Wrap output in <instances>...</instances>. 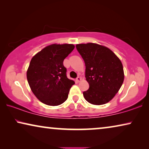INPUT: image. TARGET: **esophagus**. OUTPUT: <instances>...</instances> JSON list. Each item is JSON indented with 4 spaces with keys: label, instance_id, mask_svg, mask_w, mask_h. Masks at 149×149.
<instances>
[{
    "label": "esophagus",
    "instance_id": "obj_1",
    "mask_svg": "<svg viewBox=\"0 0 149 149\" xmlns=\"http://www.w3.org/2000/svg\"><path fill=\"white\" fill-rule=\"evenodd\" d=\"M81 81V78L80 77H77V78L76 79V81H77V83H79Z\"/></svg>",
    "mask_w": 149,
    "mask_h": 149
}]
</instances>
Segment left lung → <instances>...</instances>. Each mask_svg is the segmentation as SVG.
I'll return each mask as SVG.
<instances>
[{"label":"left lung","mask_w":149,"mask_h":149,"mask_svg":"<svg viewBox=\"0 0 149 149\" xmlns=\"http://www.w3.org/2000/svg\"><path fill=\"white\" fill-rule=\"evenodd\" d=\"M77 49L85 64V78L89 85L83 92L91 104L102 105L115 96L124 81L123 64L107 47L93 42L77 44Z\"/></svg>","instance_id":"1"}]
</instances>
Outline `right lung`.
I'll list each match as a JSON object with an SVG mask.
<instances>
[{
	"label": "right lung",
	"mask_w": 149,
	"mask_h": 149,
	"mask_svg": "<svg viewBox=\"0 0 149 149\" xmlns=\"http://www.w3.org/2000/svg\"><path fill=\"white\" fill-rule=\"evenodd\" d=\"M74 48L72 44H52L31 59L26 72L28 84L45 104L58 106L68 98L74 81L67 78L63 62Z\"/></svg>",
	"instance_id": "obj_1"
}]
</instances>
